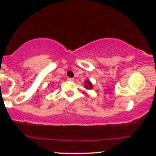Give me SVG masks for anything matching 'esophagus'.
<instances>
[{"instance_id":"obj_1","label":"esophagus","mask_w":156,"mask_h":156,"mask_svg":"<svg viewBox=\"0 0 156 156\" xmlns=\"http://www.w3.org/2000/svg\"><path fill=\"white\" fill-rule=\"evenodd\" d=\"M67 80H69V81H74V78H68Z\"/></svg>"}]
</instances>
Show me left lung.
Masks as SVG:
<instances>
[{"mask_svg": "<svg viewBox=\"0 0 156 156\" xmlns=\"http://www.w3.org/2000/svg\"><path fill=\"white\" fill-rule=\"evenodd\" d=\"M85 84L86 85L84 86V87H85V88L86 89H92V83H91L90 81H89V80H87L85 81Z\"/></svg>", "mask_w": 156, "mask_h": 156, "instance_id": "left-lung-1", "label": "left lung"}]
</instances>
